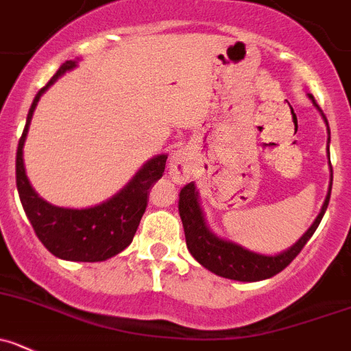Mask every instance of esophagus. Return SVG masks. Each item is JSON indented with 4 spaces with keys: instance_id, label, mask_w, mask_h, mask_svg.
<instances>
[{
    "instance_id": "obj_1",
    "label": "esophagus",
    "mask_w": 351,
    "mask_h": 351,
    "mask_svg": "<svg viewBox=\"0 0 351 351\" xmlns=\"http://www.w3.org/2000/svg\"><path fill=\"white\" fill-rule=\"evenodd\" d=\"M192 175V157L186 149L176 150L169 160V176L175 183H185Z\"/></svg>"
}]
</instances>
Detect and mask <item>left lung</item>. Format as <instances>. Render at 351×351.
<instances>
[{"label": "left lung", "instance_id": "8db88e82", "mask_svg": "<svg viewBox=\"0 0 351 351\" xmlns=\"http://www.w3.org/2000/svg\"><path fill=\"white\" fill-rule=\"evenodd\" d=\"M308 97L310 100L313 101V106H315L317 109L320 110V114H322V109L317 106L315 98H313L312 95H308ZM322 117L327 124V117L324 116V114ZM327 133H329V124H327ZM327 149H329V145H327ZM330 189H332V168H330L329 194H327L322 209H320L319 216L315 218L312 227L304 232L303 237H301L296 244L291 245L287 251L275 254V256H265V254H258L250 250H245V247L235 244V242L216 237V235L209 230L208 225H206L194 182L189 183V185H185L182 191H180L178 202L180 218H182L183 230H185L186 247H189L192 256H194L202 267L208 268L213 274L225 277V279L241 280V282H256V280L270 279V277L277 275L279 271H282L284 268L301 253L304 244L310 241V237H312L313 232L319 227L320 220H322L324 213H326L327 209V204H329Z\"/></svg>", "mask_w": 351, "mask_h": 351}]
</instances>
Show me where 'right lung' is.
I'll return each mask as SVG.
<instances>
[{"label": "right lung", "instance_id": "obj_1", "mask_svg": "<svg viewBox=\"0 0 351 351\" xmlns=\"http://www.w3.org/2000/svg\"><path fill=\"white\" fill-rule=\"evenodd\" d=\"M76 67V62L67 60L60 65L53 77L43 86L32 100L25 121L24 133L19 140L15 175L17 191L24 211L43 245L53 256L67 261H104L116 256L131 244L140 220L149 202L150 186L162 176L166 168V154L152 157L142 166L131 182L109 201L86 209L58 208L39 197L29 183L24 168V142L29 124L39 98L48 86L55 83L65 71Z\"/></svg>", "mask_w": 351, "mask_h": 351}]
</instances>
